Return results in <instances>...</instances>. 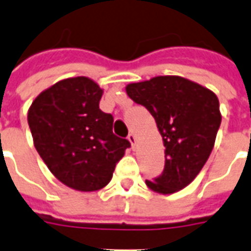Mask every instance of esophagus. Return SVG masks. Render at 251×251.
Returning a JSON list of instances; mask_svg holds the SVG:
<instances>
[{
	"label": "esophagus",
	"mask_w": 251,
	"mask_h": 251,
	"mask_svg": "<svg viewBox=\"0 0 251 251\" xmlns=\"http://www.w3.org/2000/svg\"><path fill=\"white\" fill-rule=\"evenodd\" d=\"M127 140H129V141H130V144H131V147L134 148L136 147V142H137V137L134 136V134H133V133H130V134H129V136H127Z\"/></svg>",
	"instance_id": "34e87169"
}]
</instances>
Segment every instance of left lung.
Listing matches in <instances>:
<instances>
[{"mask_svg":"<svg viewBox=\"0 0 251 251\" xmlns=\"http://www.w3.org/2000/svg\"><path fill=\"white\" fill-rule=\"evenodd\" d=\"M126 93L145 106L157 124L165 147V167L148 188L171 195L199 175L215 145L222 114L219 99L210 88L177 75L129 83Z\"/></svg>","mask_w":251,"mask_h":251,"instance_id":"8db88e82","label":"left lung"}]
</instances>
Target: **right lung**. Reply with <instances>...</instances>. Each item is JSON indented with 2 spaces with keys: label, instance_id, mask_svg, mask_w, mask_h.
Instances as JSON below:
<instances>
[{
  "label": "right lung",
  "instance_id": "right-lung-1",
  "mask_svg": "<svg viewBox=\"0 0 251 251\" xmlns=\"http://www.w3.org/2000/svg\"><path fill=\"white\" fill-rule=\"evenodd\" d=\"M103 90L87 76L41 91L28 110L37 153L63 184L82 192L109 184L130 142L113 134V115L99 109Z\"/></svg>",
  "mask_w": 251,
  "mask_h": 251
}]
</instances>
